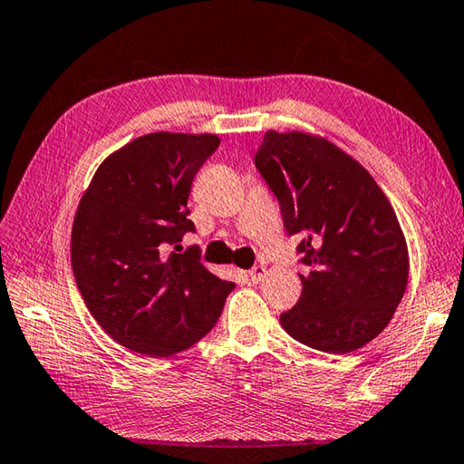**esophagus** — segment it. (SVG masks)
Returning <instances> with one entry per match:
<instances>
[{
  "label": "esophagus",
  "instance_id": "34e87169",
  "mask_svg": "<svg viewBox=\"0 0 464 464\" xmlns=\"http://www.w3.org/2000/svg\"><path fill=\"white\" fill-rule=\"evenodd\" d=\"M266 274H267V269H266V266H256L253 267L249 274H247V277H249V281H253V284H259V281L266 277Z\"/></svg>",
  "mask_w": 464,
  "mask_h": 464
}]
</instances>
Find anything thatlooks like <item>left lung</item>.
Returning a JSON list of instances; mask_svg holds the SVG:
<instances>
[{
  "label": "left lung",
  "mask_w": 464,
  "mask_h": 464,
  "mask_svg": "<svg viewBox=\"0 0 464 464\" xmlns=\"http://www.w3.org/2000/svg\"><path fill=\"white\" fill-rule=\"evenodd\" d=\"M256 167L289 235L302 233V297L279 322L305 346L350 353L392 320L406 292L402 227L370 172L328 139L267 130Z\"/></svg>",
  "instance_id": "left-lung-1"
}]
</instances>
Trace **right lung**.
I'll return each instance as SVG.
<instances>
[{"instance_id": "1", "label": "right lung", "mask_w": 464, "mask_h": 464, "mask_svg": "<svg viewBox=\"0 0 464 464\" xmlns=\"http://www.w3.org/2000/svg\"><path fill=\"white\" fill-rule=\"evenodd\" d=\"M217 134L150 132L96 169L72 225V269L94 320L140 356L169 358L213 330L235 287L193 251L169 245L195 231L187 219L197 170Z\"/></svg>"}]
</instances>
